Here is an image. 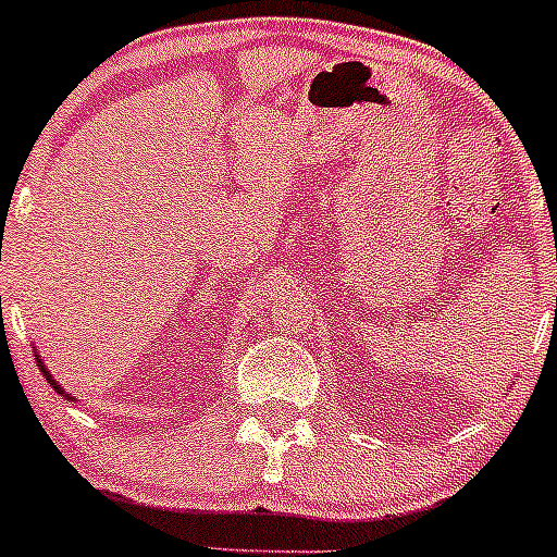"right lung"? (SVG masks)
I'll return each instance as SVG.
<instances>
[{"instance_id": "add662e5", "label": "right lung", "mask_w": 557, "mask_h": 557, "mask_svg": "<svg viewBox=\"0 0 557 557\" xmlns=\"http://www.w3.org/2000/svg\"><path fill=\"white\" fill-rule=\"evenodd\" d=\"M34 354H37V348H34ZM37 364H39V370H42V375H45V377H48V383H50V386H53V388H55V392H59V394H61V397H64V399H69V403H77V399H74V397H72V394H69V392H64V388H61V386H59V381H55V377H53V375H50L48 364H45V362H42V357H39V354H37Z\"/></svg>"}]
</instances>
